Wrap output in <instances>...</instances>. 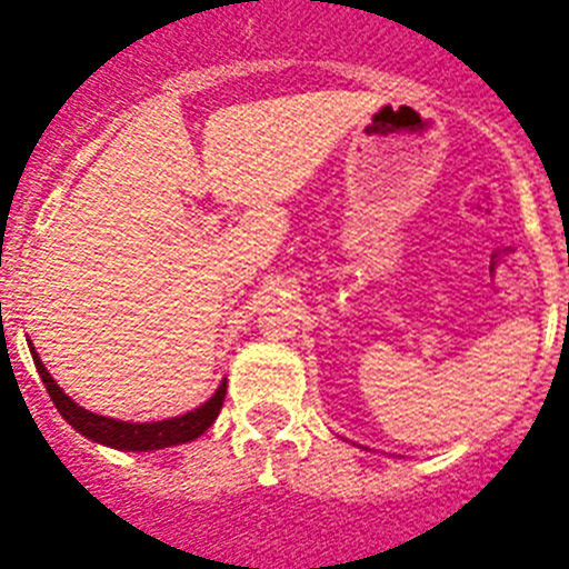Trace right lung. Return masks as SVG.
Segmentation results:
<instances>
[{"mask_svg":"<svg viewBox=\"0 0 569 569\" xmlns=\"http://www.w3.org/2000/svg\"><path fill=\"white\" fill-rule=\"evenodd\" d=\"M33 362L39 370L41 381H44L47 392H50L52 405L61 412L63 421L69 427H76L78 432L87 435L94 443L111 446V449H123V452H151V449H164V446H177L196 440L201 432L212 427V421L219 418L221 405H224L227 396V381H221L216 396L210 401L199 407V410L188 412V416L168 418V421H153V423H129V421H114V418L94 416V412L78 407L61 387L52 381V376L47 373V368L41 365L39 353L33 350Z\"/></svg>","mask_w":569,"mask_h":569,"instance_id":"obj_1","label":"right lung"}]
</instances>
